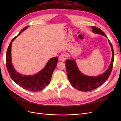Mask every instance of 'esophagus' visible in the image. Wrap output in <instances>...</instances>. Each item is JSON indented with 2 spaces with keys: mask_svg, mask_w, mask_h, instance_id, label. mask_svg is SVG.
I'll list each match as a JSON object with an SVG mask.
<instances>
[{
  "mask_svg": "<svg viewBox=\"0 0 121 121\" xmlns=\"http://www.w3.org/2000/svg\"><path fill=\"white\" fill-rule=\"evenodd\" d=\"M67 55L65 54H61L59 56V60L60 61H65L67 59Z\"/></svg>",
  "mask_w": 121,
  "mask_h": 121,
  "instance_id": "esophagus-1",
  "label": "esophagus"
}]
</instances>
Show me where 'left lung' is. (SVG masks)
Masks as SVG:
<instances>
[{
    "label": "left lung",
    "instance_id": "8db88e82",
    "mask_svg": "<svg viewBox=\"0 0 121 121\" xmlns=\"http://www.w3.org/2000/svg\"><path fill=\"white\" fill-rule=\"evenodd\" d=\"M92 30L94 33L103 35L107 37L104 33L99 28L93 26L92 27ZM108 40L111 47L112 56L111 63L108 69L101 75L96 77L83 75L80 72L74 60H67L65 61V64L68 78L69 83L73 87L79 91H90L100 86L108 79L111 74L114 59V53L112 45L109 39Z\"/></svg>",
    "mask_w": 121,
    "mask_h": 121
}]
</instances>
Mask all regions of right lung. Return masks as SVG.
Returning <instances> with one entry per match:
<instances>
[{
	"instance_id": "1",
	"label": "right lung",
	"mask_w": 121,
	"mask_h": 121,
	"mask_svg": "<svg viewBox=\"0 0 121 121\" xmlns=\"http://www.w3.org/2000/svg\"><path fill=\"white\" fill-rule=\"evenodd\" d=\"M28 27H26L21 30L19 34L11 41L6 52V67L10 78L18 85L26 90L36 92L42 90L49 84L53 72L57 65L58 58L54 57L50 58L46 64L45 67L41 71L34 75L23 76L15 70L11 60L12 44L13 40Z\"/></svg>"
}]
</instances>
